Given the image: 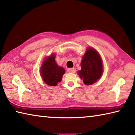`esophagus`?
I'll list each match as a JSON object with an SVG mask.
<instances>
[{"label": "esophagus", "mask_w": 135, "mask_h": 135, "mask_svg": "<svg viewBox=\"0 0 135 135\" xmlns=\"http://www.w3.org/2000/svg\"><path fill=\"white\" fill-rule=\"evenodd\" d=\"M68 72L70 73H76V69L74 68H70L68 69Z\"/></svg>", "instance_id": "obj_1"}]
</instances>
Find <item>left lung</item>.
Listing matches in <instances>:
<instances>
[{"mask_svg":"<svg viewBox=\"0 0 135 135\" xmlns=\"http://www.w3.org/2000/svg\"><path fill=\"white\" fill-rule=\"evenodd\" d=\"M81 69L78 74L86 85L97 81L103 73V64L99 54L92 47H88L82 58Z\"/></svg>","mask_w":135,"mask_h":135,"instance_id":"1","label":"left lung"}]
</instances>
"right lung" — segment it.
<instances>
[{
    "label": "right lung",
    "mask_w": 135,
    "mask_h": 135,
    "mask_svg": "<svg viewBox=\"0 0 135 135\" xmlns=\"http://www.w3.org/2000/svg\"><path fill=\"white\" fill-rule=\"evenodd\" d=\"M64 73L65 70L64 68L57 65L55 54H52L46 58L40 68V74L43 81L52 86H55L62 80Z\"/></svg>",
    "instance_id": "add662e5"
}]
</instances>
